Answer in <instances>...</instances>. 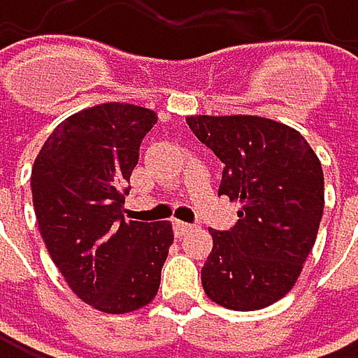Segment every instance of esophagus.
<instances>
[{"label": "esophagus", "instance_id": "obj_1", "mask_svg": "<svg viewBox=\"0 0 358 358\" xmlns=\"http://www.w3.org/2000/svg\"><path fill=\"white\" fill-rule=\"evenodd\" d=\"M173 230H175V235H177V237H183V235H187V232H192V230H194V226H192V224H185V222L175 220V222H173Z\"/></svg>", "mask_w": 358, "mask_h": 358}]
</instances>
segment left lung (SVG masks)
I'll list each match as a JSON object with an SVG mask.
<instances>
[{"mask_svg":"<svg viewBox=\"0 0 358 358\" xmlns=\"http://www.w3.org/2000/svg\"><path fill=\"white\" fill-rule=\"evenodd\" d=\"M187 126L222 162L217 194L241 205L237 224L211 230L201 271L217 306L237 312L280 301L301 275L324 209V175L296 130L254 117H187Z\"/></svg>","mask_w":358,"mask_h":358,"instance_id":"1","label":"left lung"}]
</instances>
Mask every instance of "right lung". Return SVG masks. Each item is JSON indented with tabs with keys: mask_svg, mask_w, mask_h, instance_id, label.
Listing matches in <instances>:
<instances>
[{
	"mask_svg": "<svg viewBox=\"0 0 358 358\" xmlns=\"http://www.w3.org/2000/svg\"><path fill=\"white\" fill-rule=\"evenodd\" d=\"M155 113L108 102L62 121L31 169L40 235L78 299L106 314L134 312L157 294L171 222H126L123 203Z\"/></svg>",
	"mask_w": 358,
	"mask_h": 358,
	"instance_id": "right-lung-1",
	"label": "right lung"
}]
</instances>
